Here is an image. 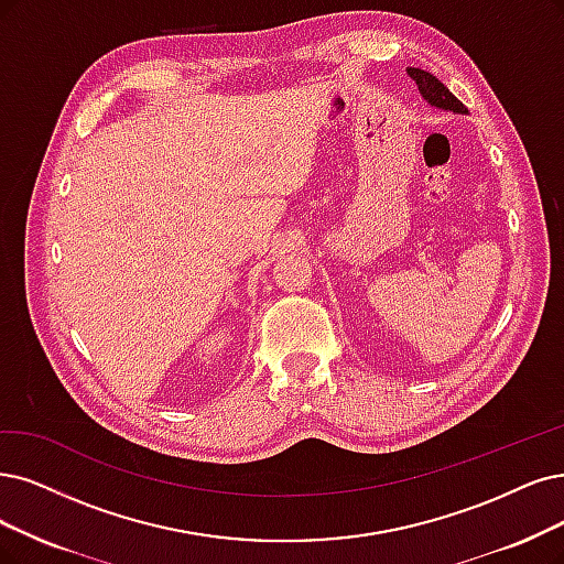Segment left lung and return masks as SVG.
<instances>
[{
  "label": "left lung",
  "mask_w": 564,
  "mask_h": 564,
  "mask_svg": "<svg viewBox=\"0 0 564 564\" xmlns=\"http://www.w3.org/2000/svg\"><path fill=\"white\" fill-rule=\"evenodd\" d=\"M406 72L415 80V86H419L423 99L430 104V107H436L442 111H451V113H467L465 104L457 99L440 78L432 76L425 69H419V67H409Z\"/></svg>",
  "instance_id": "left-lung-1"
}]
</instances>
